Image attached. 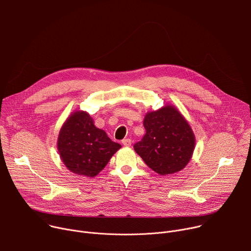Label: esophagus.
<instances>
[{"label":"esophagus","mask_w":251,"mask_h":251,"mask_svg":"<svg viewBox=\"0 0 251 251\" xmlns=\"http://www.w3.org/2000/svg\"><path fill=\"white\" fill-rule=\"evenodd\" d=\"M122 144H123L125 147H130L131 144H132V142H131L130 139H124V140L122 141Z\"/></svg>","instance_id":"1"}]
</instances>
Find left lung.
<instances>
[{
    "mask_svg": "<svg viewBox=\"0 0 251 251\" xmlns=\"http://www.w3.org/2000/svg\"><path fill=\"white\" fill-rule=\"evenodd\" d=\"M143 124L146 134L134 145L135 152L161 176L183 170L192 159L196 137L181 112L166 104L147 112Z\"/></svg>",
    "mask_w": 251,
    "mask_h": 251,
    "instance_id": "8db88e82",
    "label": "left lung"
}]
</instances>
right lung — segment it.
Here are the masks:
<instances>
[{"instance_id":"add662e5","label":"right lung","mask_w":251,"mask_h":251,"mask_svg":"<svg viewBox=\"0 0 251 251\" xmlns=\"http://www.w3.org/2000/svg\"><path fill=\"white\" fill-rule=\"evenodd\" d=\"M120 148L81 110L70 114L57 138V150L65 167L71 173L90 177L97 176Z\"/></svg>"}]
</instances>
